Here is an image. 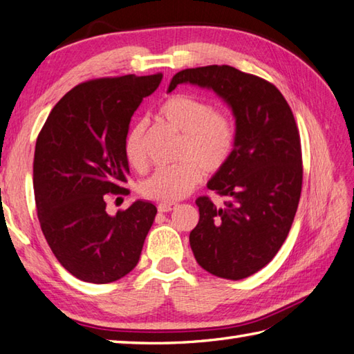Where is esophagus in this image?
<instances>
[{"label": "esophagus", "instance_id": "esophagus-1", "mask_svg": "<svg viewBox=\"0 0 354 354\" xmlns=\"http://www.w3.org/2000/svg\"><path fill=\"white\" fill-rule=\"evenodd\" d=\"M177 208V203L176 202H165V203H158L157 209L160 212H171L172 209Z\"/></svg>", "mask_w": 354, "mask_h": 354}]
</instances>
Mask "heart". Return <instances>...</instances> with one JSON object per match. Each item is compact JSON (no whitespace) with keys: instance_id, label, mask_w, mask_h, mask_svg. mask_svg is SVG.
Masks as SVG:
<instances>
[{"instance_id":"obj_1","label":"heart","mask_w":354,"mask_h":354,"mask_svg":"<svg viewBox=\"0 0 354 354\" xmlns=\"http://www.w3.org/2000/svg\"><path fill=\"white\" fill-rule=\"evenodd\" d=\"M158 117L180 132L172 166L158 168L140 183L142 196L157 202H174L188 196L202 182L205 169L216 172L228 162L236 143L231 117L205 100L189 94H172L158 106ZM143 122L134 123L124 137V157L132 168L143 171L148 165Z\"/></svg>"}]
</instances>
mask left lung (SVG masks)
Segmentation results:
<instances>
[{
	"instance_id": "obj_1",
	"label": "left lung",
	"mask_w": 354,
	"mask_h": 354,
	"mask_svg": "<svg viewBox=\"0 0 354 354\" xmlns=\"http://www.w3.org/2000/svg\"><path fill=\"white\" fill-rule=\"evenodd\" d=\"M180 83L212 89L234 112V149L208 182L228 200H196L189 243L203 270L240 281L268 265L288 236L302 191L301 136L281 91L257 75L212 64L177 72L168 91Z\"/></svg>"
}]
</instances>
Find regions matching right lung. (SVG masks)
<instances>
[{"label": "right lung", "mask_w": 354, "mask_h": 354, "mask_svg": "<svg viewBox=\"0 0 354 354\" xmlns=\"http://www.w3.org/2000/svg\"><path fill=\"white\" fill-rule=\"evenodd\" d=\"M162 73L80 83L53 106L33 157V191L41 231L57 260L80 281L109 283L136 268L157 214L137 200L114 217L108 194H129L123 145L131 118Z\"/></svg>", "instance_id": "obj_1"}]
</instances>
